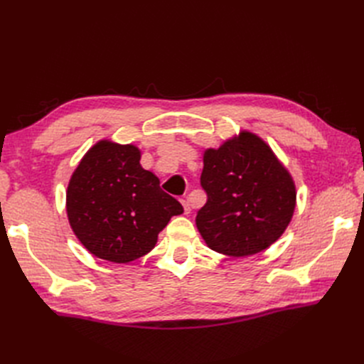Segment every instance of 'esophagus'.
I'll return each instance as SVG.
<instances>
[{
    "label": "esophagus",
    "mask_w": 364,
    "mask_h": 364,
    "mask_svg": "<svg viewBox=\"0 0 364 364\" xmlns=\"http://www.w3.org/2000/svg\"><path fill=\"white\" fill-rule=\"evenodd\" d=\"M182 205H183V213L185 214H190L191 213V205L188 200H182Z\"/></svg>",
    "instance_id": "esophagus-1"
}]
</instances>
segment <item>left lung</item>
<instances>
[{
  "label": "left lung",
  "instance_id": "obj_1",
  "mask_svg": "<svg viewBox=\"0 0 364 364\" xmlns=\"http://www.w3.org/2000/svg\"><path fill=\"white\" fill-rule=\"evenodd\" d=\"M200 185L208 199L196 225L206 245L223 255L247 257L267 249L294 213L291 176L250 132L205 151Z\"/></svg>",
  "mask_w": 364,
  "mask_h": 364
}]
</instances>
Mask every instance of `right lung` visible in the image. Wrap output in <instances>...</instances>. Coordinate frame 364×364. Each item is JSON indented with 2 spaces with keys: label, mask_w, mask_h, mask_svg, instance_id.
Returning <instances> with one entry per match:
<instances>
[{
  "label": "right lung",
  "mask_w": 364,
  "mask_h": 364,
  "mask_svg": "<svg viewBox=\"0 0 364 364\" xmlns=\"http://www.w3.org/2000/svg\"><path fill=\"white\" fill-rule=\"evenodd\" d=\"M138 147L100 141L87 150L67 191L70 225L92 255L130 262L146 255L182 205L139 164Z\"/></svg>",
  "instance_id": "right-lung-1"
}]
</instances>
